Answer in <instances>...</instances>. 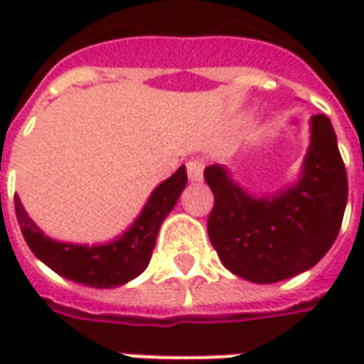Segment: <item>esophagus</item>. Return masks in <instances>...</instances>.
<instances>
[{
    "mask_svg": "<svg viewBox=\"0 0 364 364\" xmlns=\"http://www.w3.org/2000/svg\"><path fill=\"white\" fill-rule=\"evenodd\" d=\"M186 170H188L190 182H200V180H203L204 164L200 160H190L188 164H186Z\"/></svg>",
    "mask_w": 364,
    "mask_h": 364,
    "instance_id": "1",
    "label": "esophagus"
}]
</instances>
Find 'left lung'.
Wrapping results in <instances>:
<instances>
[{
  "mask_svg": "<svg viewBox=\"0 0 364 364\" xmlns=\"http://www.w3.org/2000/svg\"><path fill=\"white\" fill-rule=\"evenodd\" d=\"M204 180L215 194L208 237L223 265L253 284H275L314 267L343 225L348 180L326 115L310 119V147L296 184L272 196L245 192L223 166Z\"/></svg>",
  "mask_w": 364,
  "mask_h": 364,
  "instance_id": "left-lung-1",
  "label": "left lung"
}]
</instances>
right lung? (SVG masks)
I'll list each match as a JSON object with an SVG mask.
<instances>
[{"label": "right lung", "mask_w": 364, "mask_h": 364, "mask_svg": "<svg viewBox=\"0 0 364 364\" xmlns=\"http://www.w3.org/2000/svg\"><path fill=\"white\" fill-rule=\"evenodd\" d=\"M186 168L180 166L174 174L151 192L139 217L119 239L92 247L60 243L50 239L28 217L18 196L14 198V203L21 235L36 257L46 263L52 272L70 282L105 289L123 286L146 269L156 247V237L161 223L176 206L182 190L186 188Z\"/></svg>", "instance_id": "obj_1"}]
</instances>
